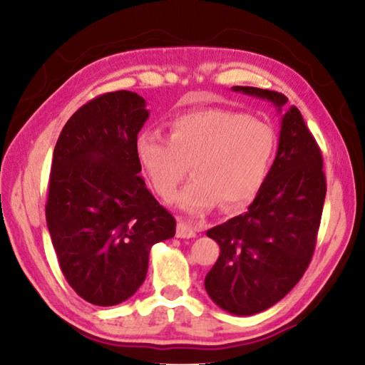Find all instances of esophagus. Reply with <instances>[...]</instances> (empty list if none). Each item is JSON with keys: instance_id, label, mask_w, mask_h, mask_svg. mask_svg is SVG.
I'll use <instances>...</instances> for the list:
<instances>
[{"instance_id": "34e87169", "label": "esophagus", "mask_w": 365, "mask_h": 365, "mask_svg": "<svg viewBox=\"0 0 365 365\" xmlns=\"http://www.w3.org/2000/svg\"><path fill=\"white\" fill-rule=\"evenodd\" d=\"M196 237V232L195 228L191 227L190 224H187L185 220H178L177 224V238H195Z\"/></svg>"}]
</instances>
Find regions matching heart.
Segmentation results:
<instances>
[{
	"label": "heart",
	"mask_w": 365,
	"mask_h": 365,
	"mask_svg": "<svg viewBox=\"0 0 365 365\" xmlns=\"http://www.w3.org/2000/svg\"><path fill=\"white\" fill-rule=\"evenodd\" d=\"M275 133L269 123L230 109H202L177 117L170 138L145 132L137 156L156 193L170 200L191 165L195 180L175 196L190 215L222 205L237 211L255 200L269 174Z\"/></svg>",
	"instance_id": "1"
}]
</instances>
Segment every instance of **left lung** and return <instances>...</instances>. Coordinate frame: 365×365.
<instances>
[{
	"instance_id": "obj_1",
	"label": "left lung",
	"mask_w": 365,
	"mask_h": 365,
	"mask_svg": "<svg viewBox=\"0 0 365 365\" xmlns=\"http://www.w3.org/2000/svg\"><path fill=\"white\" fill-rule=\"evenodd\" d=\"M232 90L272 103L282 117L275 160L248 211L206 233L220 248L205 280L209 298L235 316H252L285 298L306 272L327 183L322 153L299 109L285 110V95L255 86Z\"/></svg>"
}]
</instances>
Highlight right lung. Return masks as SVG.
I'll list each match as a JSON object with an SVG mask.
<instances>
[{"mask_svg":"<svg viewBox=\"0 0 365 365\" xmlns=\"http://www.w3.org/2000/svg\"><path fill=\"white\" fill-rule=\"evenodd\" d=\"M148 117L133 91L101 95L67 120L54 146L46 225L67 283L95 306L137 293L153 245L175 235V219L140 177Z\"/></svg>","mask_w":365,"mask_h":365,"instance_id":"1","label":"right lung"}]
</instances>
